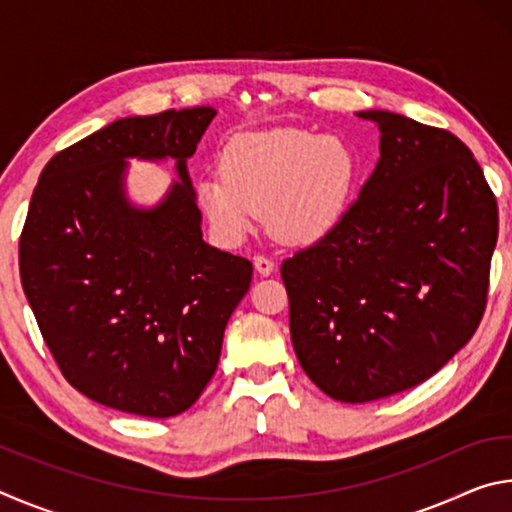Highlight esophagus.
I'll use <instances>...</instances> for the list:
<instances>
[{"label":"esophagus","instance_id":"esophagus-1","mask_svg":"<svg viewBox=\"0 0 512 512\" xmlns=\"http://www.w3.org/2000/svg\"><path fill=\"white\" fill-rule=\"evenodd\" d=\"M253 264H255V271H257L259 275H271V273H273V268H275V262H273V259H271V257H266V255H255Z\"/></svg>","mask_w":512,"mask_h":512}]
</instances>
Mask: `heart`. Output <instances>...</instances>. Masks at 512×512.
Masks as SVG:
<instances>
[{"mask_svg": "<svg viewBox=\"0 0 512 512\" xmlns=\"http://www.w3.org/2000/svg\"><path fill=\"white\" fill-rule=\"evenodd\" d=\"M354 155L341 137L302 128L235 137L223 173L198 183V203L221 237L237 241L266 212L268 230L287 244L325 237L348 205Z\"/></svg>", "mask_w": 512, "mask_h": 512, "instance_id": "1", "label": "heart"}]
</instances>
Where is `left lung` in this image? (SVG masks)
Returning a JSON list of instances; mask_svg holds the SVG:
<instances>
[{
    "label": "left lung",
    "instance_id": "left-lung-1",
    "mask_svg": "<svg viewBox=\"0 0 512 512\" xmlns=\"http://www.w3.org/2000/svg\"><path fill=\"white\" fill-rule=\"evenodd\" d=\"M379 162L325 237L282 262L307 377L363 404L422 384L479 327L499 235L497 198L445 128L386 110Z\"/></svg>",
    "mask_w": 512,
    "mask_h": 512
}]
</instances>
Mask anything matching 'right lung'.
<instances>
[{"label": "right lung", "instance_id": "right-lung-1", "mask_svg": "<svg viewBox=\"0 0 512 512\" xmlns=\"http://www.w3.org/2000/svg\"><path fill=\"white\" fill-rule=\"evenodd\" d=\"M207 106L126 117L58 151L20 235V277L51 357L76 391L110 409L171 418L212 379L225 325L253 280L244 257L207 246L187 158ZM126 157H173L155 211L125 203Z\"/></svg>", "mask_w": 512, "mask_h": 512}]
</instances>
